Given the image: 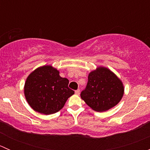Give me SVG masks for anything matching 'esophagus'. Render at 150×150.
<instances>
[{
	"mask_svg": "<svg viewBox=\"0 0 150 150\" xmlns=\"http://www.w3.org/2000/svg\"><path fill=\"white\" fill-rule=\"evenodd\" d=\"M80 89H78V90H76L75 91V94H77V95H79L80 94Z\"/></svg>",
	"mask_w": 150,
	"mask_h": 150,
	"instance_id": "obj_1",
	"label": "esophagus"
}]
</instances>
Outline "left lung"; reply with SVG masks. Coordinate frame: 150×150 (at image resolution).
I'll return each mask as SVG.
<instances>
[{
  "mask_svg": "<svg viewBox=\"0 0 150 150\" xmlns=\"http://www.w3.org/2000/svg\"><path fill=\"white\" fill-rule=\"evenodd\" d=\"M123 92L119 78L107 68L99 67L88 75L87 85L81 96L93 110L103 112L118 104Z\"/></svg>",
  "mask_w": 150,
  "mask_h": 150,
  "instance_id": "8db88e82",
  "label": "left lung"
}]
</instances>
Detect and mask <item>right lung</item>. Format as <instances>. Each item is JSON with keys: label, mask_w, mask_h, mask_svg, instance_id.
<instances>
[{"label": "right lung", "mask_w": 150, "mask_h": 150, "mask_svg": "<svg viewBox=\"0 0 150 150\" xmlns=\"http://www.w3.org/2000/svg\"><path fill=\"white\" fill-rule=\"evenodd\" d=\"M69 81L57 69L43 66L33 71L25 84V95L35 111L49 115L59 111L75 91L68 87Z\"/></svg>", "instance_id": "right-lung-1"}]
</instances>
